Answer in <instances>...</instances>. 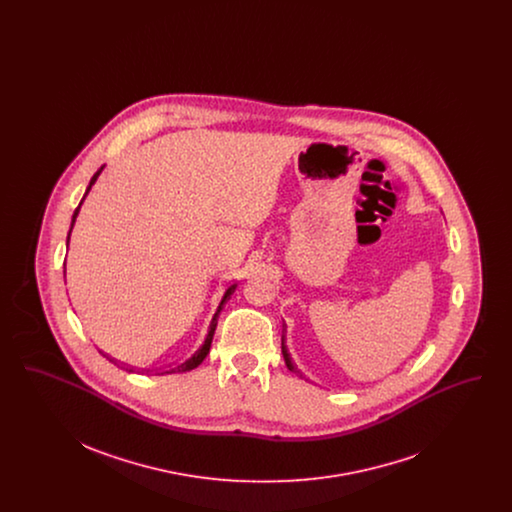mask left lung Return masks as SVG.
Returning a JSON list of instances; mask_svg holds the SVG:
<instances>
[{
	"mask_svg": "<svg viewBox=\"0 0 512 512\" xmlns=\"http://www.w3.org/2000/svg\"><path fill=\"white\" fill-rule=\"evenodd\" d=\"M286 328V326H284ZM282 355H284V361H286V366L292 370V372H295L299 378H305L303 374H301V370H297V366H295V363L292 361V357H290V353H288V347H286V336L282 334Z\"/></svg>",
	"mask_w": 512,
	"mask_h": 512,
	"instance_id": "1",
	"label": "left lung"
}]
</instances>
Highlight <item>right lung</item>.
<instances>
[{"mask_svg":"<svg viewBox=\"0 0 512 512\" xmlns=\"http://www.w3.org/2000/svg\"><path fill=\"white\" fill-rule=\"evenodd\" d=\"M105 167V165H103ZM103 167L99 169L94 176H92V180H90V184H88V188H86V195L90 194V190H92V186L96 184V180H98L99 174L103 171ZM84 197H82V201H84ZM82 201L78 203V207L74 209L73 222H71V230H69V236H67V245H69V240H71V232H73L74 222H76V217H78V213H80V207H82ZM236 288H238V284H232L224 295H222V299H220L219 307H217V313L213 315V320H211V324H209V332H207V338L203 341V345L195 351L194 355L188 359V361H184V363H180L178 366H174V368H169V370H165L163 374H176V372H188V370H194L197 366L203 363V359L207 357V353H209V349H211V341H213V336H215V330H217V320H219L220 311H222V307H224V303L230 299V295L236 292ZM107 357V355H105ZM109 359V357H107ZM111 361V359H109ZM132 372V370H130Z\"/></svg>","mask_w":512,"mask_h":512,"instance_id":"1","label":"right lung"}]
</instances>
